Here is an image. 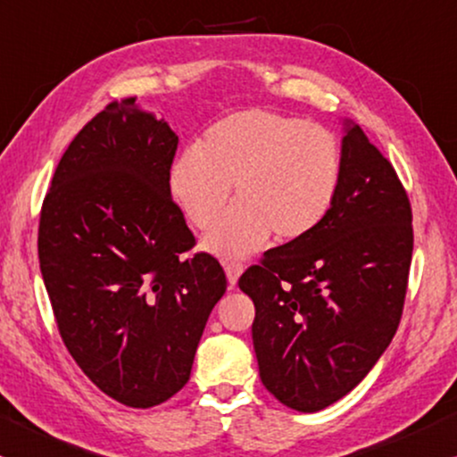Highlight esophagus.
Here are the masks:
<instances>
[{
    "mask_svg": "<svg viewBox=\"0 0 457 457\" xmlns=\"http://www.w3.org/2000/svg\"><path fill=\"white\" fill-rule=\"evenodd\" d=\"M242 270H245V265L238 263V261H225V273H228V282H229V286H232V288L236 284H238V278H240Z\"/></svg>",
    "mask_w": 457,
    "mask_h": 457,
    "instance_id": "esophagus-1",
    "label": "esophagus"
}]
</instances>
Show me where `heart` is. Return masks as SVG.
Instances as JSON below:
<instances>
[{"label": "heart", "mask_w": 457, "mask_h": 457, "mask_svg": "<svg viewBox=\"0 0 457 457\" xmlns=\"http://www.w3.org/2000/svg\"><path fill=\"white\" fill-rule=\"evenodd\" d=\"M338 181L330 131L261 108L217 120L171 171L173 196L200 229L217 223L234 186L238 204L204 240L225 259L259 251L271 234L278 242L305 238L330 211Z\"/></svg>", "instance_id": "b5f03b06"}]
</instances>
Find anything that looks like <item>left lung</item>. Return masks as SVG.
Instances as JSON below:
<instances>
[{"instance_id":"8db88e82","label":"left lung","mask_w":457,"mask_h":457,"mask_svg":"<svg viewBox=\"0 0 457 457\" xmlns=\"http://www.w3.org/2000/svg\"><path fill=\"white\" fill-rule=\"evenodd\" d=\"M411 251L405 187L361 127L346 120L324 221L267 251L238 279L254 303L261 382L279 403L320 411L366 378L397 332Z\"/></svg>"}]
</instances>
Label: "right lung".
Returning <instances> with one entry per match:
<instances>
[{"instance_id":"right-lung-1","label":"right lung","mask_w":457,"mask_h":457,"mask_svg":"<svg viewBox=\"0 0 457 457\" xmlns=\"http://www.w3.org/2000/svg\"><path fill=\"white\" fill-rule=\"evenodd\" d=\"M178 136L136 97L97 112L60 158L39 265L66 349L119 403L154 407L190 380L228 279L171 198Z\"/></svg>"}]
</instances>
